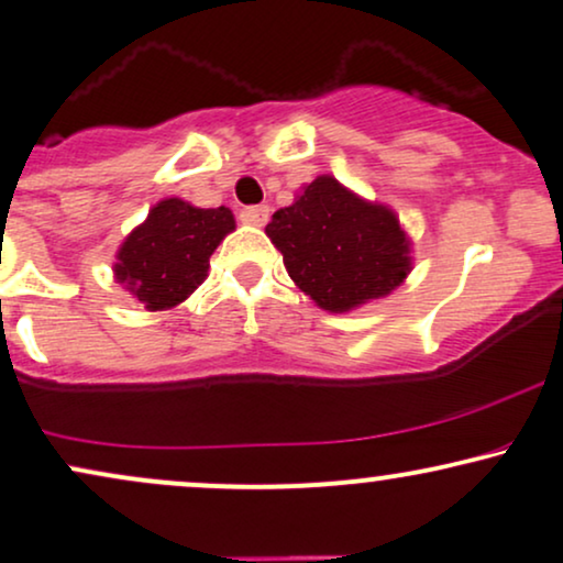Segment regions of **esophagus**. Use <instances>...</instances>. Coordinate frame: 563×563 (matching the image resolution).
<instances>
[{
    "label": "esophagus",
    "mask_w": 563,
    "mask_h": 563,
    "mask_svg": "<svg viewBox=\"0 0 563 563\" xmlns=\"http://www.w3.org/2000/svg\"><path fill=\"white\" fill-rule=\"evenodd\" d=\"M239 218L249 225H265L267 218H269V208H267V205H252V208L241 210Z\"/></svg>",
    "instance_id": "obj_1"
}]
</instances>
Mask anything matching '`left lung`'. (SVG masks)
I'll use <instances>...</instances> for the list:
<instances>
[{
    "label": "left lung",
    "mask_w": 563,
    "mask_h": 563,
    "mask_svg": "<svg viewBox=\"0 0 563 563\" xmlns=\"http://www.w3.org/2000/svg\"><path fill=\"white\" fill-rule=\"evenodd\" d=\"M265 231L296 286L327 311L387 296L410 273L408 241L395 212L364 202L332 176L311 181Z\"/></svg>",
    "instance_id": "left-lung-1"
}]
</instances>
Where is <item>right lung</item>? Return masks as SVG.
Instances as JSON below:
<instances>
[{"mask_svg":"<svg viewBox=\"0 0 563 563\" xmlns=\"http://www.w3.org/2000/svg\"><path fill=\"white\" fill-rule=\"evenodd\" d=\"M233 229L229 208L202 210L181 199H163L126 236L113 273L145 309H170L205 280L210 254Z\"/></svg>","mask_w":563,"mask_h":563,"instance_id":"obj_1","label":"right lung"}]
</instances>
